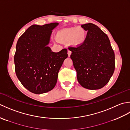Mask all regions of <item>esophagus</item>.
I'll return each instance as SVG.
<instances>
[{
  "label": "esophagus",
  "instance_id": "obj_1",
  "mask_svg": "<svg viewBox=\"0 0 130 130\" xmlns=\"http://www.w3.org/2000/svg\"><path fill=\"white\" fill-rule=\"evenodd\" d=\"M71 54V51H70L69 50H68V56H69V57L70 56Z\"/></svg>",
  "mask_w": 130,
  "mask_h": 130
}]
</instances>
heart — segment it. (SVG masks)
Returning <instances> with one entry per match:
<instances>
[{"instance_id": "1", "label": "heart", "mask_w": 130, "mask_h": 130, "mask_svg": "<svg viewBox=\"0 0 130 130\" xmlns=\"http://www.w3.org/2000/svg\"><path fill=\"white\" fill-rule=\"evenodd\" d=\"M56 38L60 42L70 43L74 46H80L83 43L85 40V32L82 28L74 27L65 28L57 32Z\"/></svg>"}]
</instances>
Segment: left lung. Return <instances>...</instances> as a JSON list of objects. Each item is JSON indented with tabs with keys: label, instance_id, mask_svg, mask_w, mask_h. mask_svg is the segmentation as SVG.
Returning a JSON list of instances; mask_svg holds the SVG:
<instances>
[{
	"label": "left lung",
	"instance_id": "left-lung-1",
	"mask_svg": "<svg viewBox=\"0 0 130 130\" xmlns=\"http://www.w3.org/2000/svg\"><path fill=\"white\" fill-rule=\"evenodd\" d=\"M87 31L84 42L70 47V57L77 74V79L83 87L99 89L111 79L115 68V53L107 35L93 23L81 26Z\"/></svg>",
	"mask_w": 130,
	"mask_h": 130
}]
</instances>
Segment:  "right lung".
Instances as JSON below:
<instances>
[{
    "instance_id": "right-lung-1",
    "label": "right lung",
    "mask_w": 130,
    "mask_h": 130,
    "mask_svg": "<svg viewBox=\"0 0 130 130\" xmlns=\"http://www.w3.org/2000/svg\"><path fill=\"white\" fill-rule=\"evenodd\" d=\"M59 23L30 26L19 38L14 55L15 71L29 92L40 94L54 89L58 73L68 57L66 48L54 52L47 45L52 30Z\"/></svg>"
}]
</instances>
